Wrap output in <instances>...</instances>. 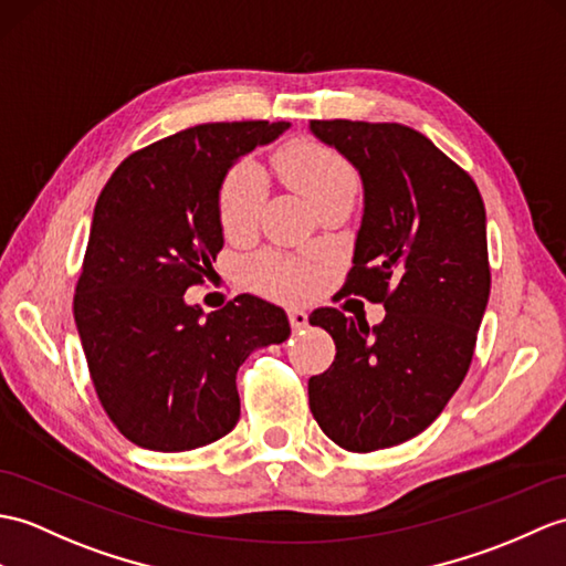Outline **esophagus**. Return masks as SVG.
Returning a JSON list of instances; mask_svg holds the SVG:
<instances>
[{"label":"esophagus","instance_id":"esophagus-1","mask_svg":"<svg viewBox=\"0 0 566 566\" xmlns=\"http://www.w3.org/2000/svg\"><path fill=\"white\" fill-rule=\"evenodd\" d=\"M289 323H292L294 331H304L308 325V313L304 308H289Z\"/></svg>","mask_w":566,"mask_h":566}]
</instances>
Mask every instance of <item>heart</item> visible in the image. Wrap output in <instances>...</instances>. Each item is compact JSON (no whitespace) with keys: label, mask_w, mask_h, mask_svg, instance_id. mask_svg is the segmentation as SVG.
I'll list each match as a JSON object with an SVG mask.
<instances>
[{"label":"heart","mask_w":566,"mask_h":566,"mask_svg":"<svg viewBox=\"0 0 566 566\" xmlns=\"http://www.w3.org/2000/svg\"><path fill=\"white\" fill-rule=\"evenodd\" d=\"M280 170L308 202H318L333 190L357 182L354 170L337 151L323 147L318 142H294L280 154ZM268 182L253 161L235 164L221 182L219 192V221L229 235H243L255 227L258 214L265 202ZM248 280L260 292L294 298L304 296L313 274L306 265L274 253L258 255L248 265Z\"/></svg>","instance_id":"1"}]
</instances>
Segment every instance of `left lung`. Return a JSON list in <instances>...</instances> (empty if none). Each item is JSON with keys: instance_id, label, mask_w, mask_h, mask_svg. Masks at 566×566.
Instances as JSON below:
<instances>
[{"instance_id": "1", "label": "left lung", "mask_w": 566, "mask_h": 566, "mask_svg": "<svg viewBox=\"0 0 566 566\" xmlns=\"http://www.w3.org/2000/svg\"><path fill=\"white\" fill-rule=\"evenodd\" d=\"M359 170L364 217L343 286L384 304L378 325L337 308L311 313L335 339L331 369L308 380L327 439L354 453L422 433L470 369L490 298L480 190L433 142L398 123L311 120Z\"/></svg>"}]
</instances>
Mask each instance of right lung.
Listing matches in <instances>:
<instances>
[{
  "mask_svg": "<svg viewBox=\"0 0 566 566\" xmlns=\"http://www.w3.org/2000/svg\"><path fill=\"white\" fill-rule=\"evenodd\" d=\"M289 123H207L154 142L98 195L74 321L96 396L125 439L180 453L235 427V371L289 337L286 313L241 294L207 313L186 304L223 245L219 192L229 168Z\"/></svg>",
  "mask_w": 566,
  "mask_h": 566,
  "instance_id": "obj_1",
  "label": "right lung"
}]
</instances>
